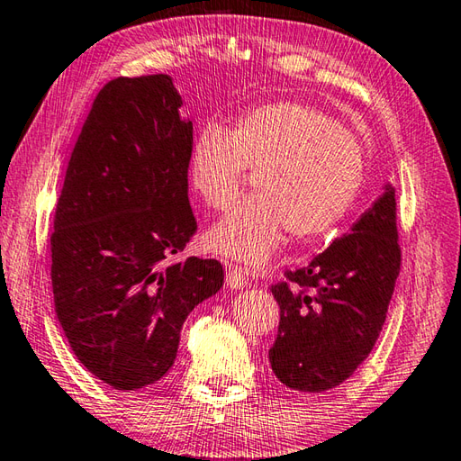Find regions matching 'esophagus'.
<instances>
[{
	"label": "esophagus",
	"instance_id": "34e87169",
	"mask_svg": "<svg viewBox=\"0 0 461 461\" xmlns=\"http://www.w3.org/2000/svg\"><path fill=\"white\" fill-rule=\"evenodd\" d=\"M248 269H243L240 266H233V263H228L225 266V283L231 289H241L248 285Z\"/></svg>",
	"mask_w": 461,
	"mask_h": 461
}]
</instances>
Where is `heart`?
Here are the masks:
<instances>
[{
	"mask_svg": "<svg viewBox=\"0 0 461 461\" xmlns=\"http://www.w3.org/2000/svg\"><path fill=\"white\" fill-rule=\"evenodd\" d=\"M246 168L256 194L205 236L220 256L267 261L285 240L312 241L347 218L366 176L360 136L317 106L279 101L240 116L231 131L208 126L194 142L190 184L212 210L236 202Z\"/></svg>",
	"mask_w": 461,
	"mask_h": 461,
	"instance_id": "1",
	"label": "heart"
}]
</instances>
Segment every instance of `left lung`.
Wrapping results in <instances>:
<instances>
[{
	"label": "left lung",
	"instance_id": "1",
	"mask_svg": "<svg viewBox=\"0 0 461 461\" xmlns=\"http://www.w3.org/2000/svg\"><path fill=\"white\" fill-rule=\"evenodd\" d=\"M400 271L396 195L386 185L350 233L271 285L279 330L269 365L301 393L339 386L370 355Z\"/></svg>",
	"mask_w": 461,
	"mask_h": 461
}]
</instances>
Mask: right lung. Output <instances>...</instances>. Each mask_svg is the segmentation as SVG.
I'll use <instances>...</instances> for the list:
<instances>
[{
    "mask_svg": "<svg viewBox=\"0 0 461 461\" xmlns=\"http://www.w3.org/2000/svg\"><path fill=\"white\" fill-rule=\"evenodd\" d=\"M180 106L168 75L106 83L57 202V319L81 365L116 390L160 380L185 317L223 285L218 259L172 261L198 230L188 200L192 122Z\"/></svg>",
    "mask_w": 461,
    "mask_h": 461,
    "instance_id": "add662e5",
    "label": "right lung"
}]
</instances>
